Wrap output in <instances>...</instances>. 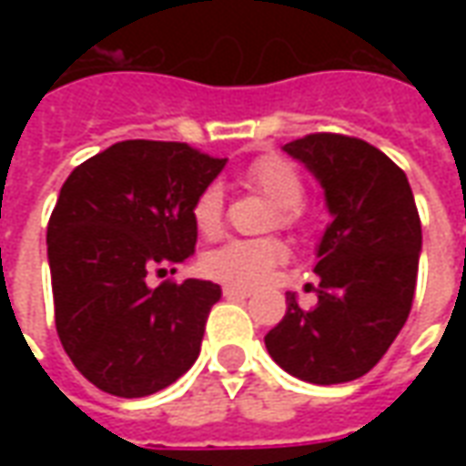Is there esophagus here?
Segmentation results:
<instances>
[{"mask_svg":"<svg viewBox=\"0 0 466 466\" xmlns=\"http://www.w3.org/2000/svg\"><path fill=\"white\" fill-rule=\"evenodd\" d=\"M249 294L252 289H244V287H232V284L224 287V297H229V299H247Z\"/></svg>","mask_w":466,"mask_h":466,"instance_id":"esophagus-1","label":"esophagus"}]
</instances>
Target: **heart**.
Returning <instances> with one entry per match:
<instances>
[{"label":"heart","instance_id":"obj_1","mask_svg":"<svg viewBox=\"0 0 466 466\" xmlns=\"http://www.w3.org/2000/svg\"><path fill=\"white\" fill-rule=\"evenodd\" d=\"M247 184L254 192L264 194L267 199L277 204V224L279 227H297L302 222V202L304 182L299 169L289 159L279 154H267L247 169ZM192 222L204 237L219 234L224 222V192L219 184H207L202 192L197 194L192 204ZM287 254L279 239H232L222 244L204 257V272L232 284V287H254L264 282L274 264H279Z\"/></svg>","mask_w":466,"mask_h":466}]
</instances>
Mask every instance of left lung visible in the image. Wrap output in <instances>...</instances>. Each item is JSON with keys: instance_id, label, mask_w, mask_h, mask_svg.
Masks as SVG:
<instances>
[{"instance_id": "1", "label": "left lung", "mask_w": 466, "mask_h": 466, "mask_svg": "<svg viewBox=\"0 0 466 466\" xmlns=\"http://www.w3.org/2000/svg\"><path fill=\"white\" fill-rule=\"evenodd\" d=\"M284 152L314 174L332 222L317 247L314 309L287 292V314L264 344L297 380H360L410 317L421 252L414 194L407 174L364 139L307 134Z\"/></svg>"}]
</instances>
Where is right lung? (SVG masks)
Here are the masks:
<instances>
[{"label": "right lung", "mask_w": 466, "mask_h": 466, "mask_svg": "<svg viewBox=\"0 0 466 466\" xmlns=\"http://www.w3.org/2000/svg\"><path fill=\"white\" fill-rule=\"evenodd\" d=\"M227 159L182 142L127 139L66 177L46 227L59 342L95 387L147 397L199 357L219 284H147L194 254L192 204Z\"/></svg>", "instance_id": "obj_1"}]
</instances>
